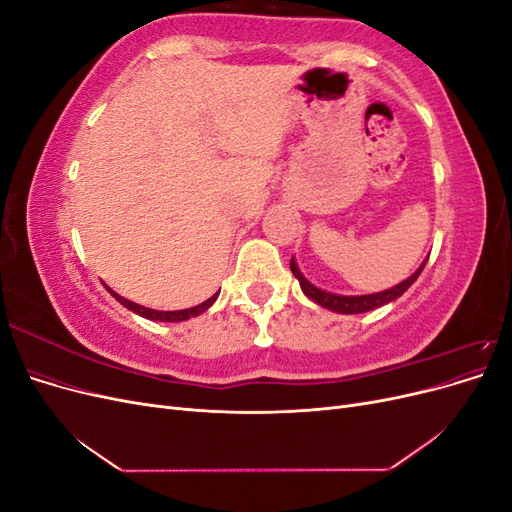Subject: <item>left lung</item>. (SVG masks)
<instances>
[{
	"label": "left lung",
	"mask_w": 512,
	"mask_h": 512,
	"mask_svg": "<svg viewBox=\"0 0 512 512\" xmlns=\"http://www.w3.org/2000/svg\"><path fill=\"white\" fill-rule=\"evenodd\" d=\"M425 262L408 277V280H404L401 284H397L389 290H382V292L361 294V297H344V294H333V292H327L322 288H316L312 282L305 280L303 273L297 267V262H294V258L290 260V271L299 280L301 290L305 292V297H309L314 303L327 307V309H331V312H337V314H363V312H369V309H376L380 305H386V303L399 299L401 294H404L418 280V275H421Z\"/></svg>",
	"instance_id": "1"
}]
</instances>
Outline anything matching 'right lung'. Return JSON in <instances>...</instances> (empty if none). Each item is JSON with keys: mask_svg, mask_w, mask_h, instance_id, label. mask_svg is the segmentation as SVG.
Segmentation results:
<instances>
[{"mask_svg": "<svg viewBox=\"0 0 512 512\" xmlns=\"http://www.w3.org/2000/svg\"><path fill=\"white\" fill-rule=\"evenodd\" d=\"M106 290L111 292L113 297H115L123 307H128L130 312H134V314H138V316H143V318H149V320H160V322H181V320H188V318H194V316H198V314H203V312H207V309L215 303V299H218V294H220V292H215L213 297H209L205 303H200V305L190 307V309H177V312H158V309H149V307H143V305H138V303H134V301H128V299L119 297V294H117L115 290L108 288V286H106Z\"/></svg>", "mask_w": 512, "mask_h": 512, "instance_id": "right-lung-1", "label": "right lung"}]
</instances>
